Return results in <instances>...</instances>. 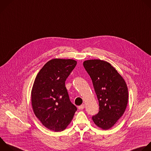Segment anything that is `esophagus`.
Returning <instances> with one entry per match:
<instances>
[{
    "label": "esophagus",
    "mask_w": 151,
    "mask_h": 151,
    "mask_svg": "<svg viewBox=\"0 0 151 151\" xmlns=\"http://www.w3.org/2000/svg\"><path fill=\"white\" fill-rule=\"evenodd\" d=\"M84 108H85V104H82V105L79 106L78 107L79 110H82V109H83Z\"/></svg>",
    "instance_id": "esophagus-1"
}]
</instances>
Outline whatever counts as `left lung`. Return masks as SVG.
<instances>
[{
	"mask_svg": "<svg viewBox=\"0 0 151 151\" xmlns=\"http://www.w3.org/2000/svg\"><path fill=\"white\" fill-rule=\"evenodd\" d=\"M83 66L90 76L98 103L99 111L92 119L104 130L111 128L123 114L128 102V89L122 76L107 62L88 60Z\"/></svg>",
	"mask_w": 151,
	"mask_h": 151,
	"instance_id": "1",
	"label": "left lung"
}]
</instances>
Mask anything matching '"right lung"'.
Masks as SVG:
<instances>
[{
	"label": "right lung",
	"instance_id": "1",
	"mask_svg": "<svg viewBox=\"0 0 151 151\" xmlns=\"http://www.w3.org/2000/svg\"><path fill=\"white\" fill-rule=\"evenodd\" d=\"M76 64L72 59H52L44 65L35 79L31 91L32 109L50 130L65 129L77 110L65 86V81Z\"/></svg>",
	"mask_w": 151,
	"mask_h": 151
}]
</instances>
